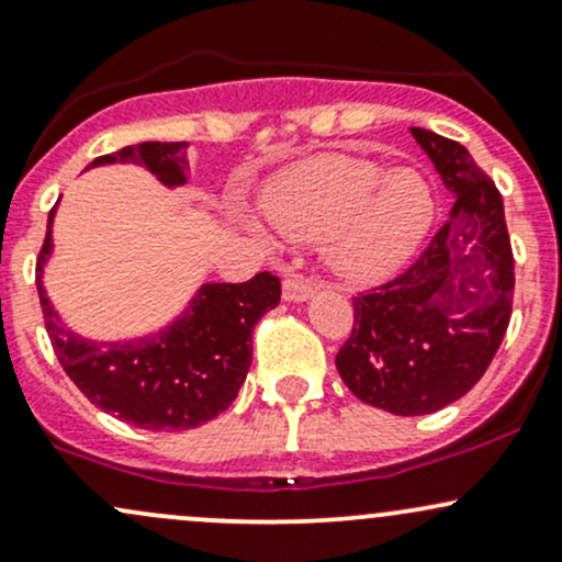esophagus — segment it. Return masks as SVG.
Returning <instances> with one entry per match:
<instances>
[{"instance_id": "1", "label": "esophagus", "mask_w": 562, "mask_h": 562, "mask_svg": "<svg viewBox=\"0 0 562 562\" xmlns=\"http://www.w3.org/2000/svg\"><path fill=\"white\" fill-rule=\"evenodd\" d=\"M318 289V283L313 279H307V276H286L283 279V300H289V303H305L307 297H311L313 292Z\"/></svg>"}]
</instances>
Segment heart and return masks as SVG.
<instances>
[{"label": "heart", "mask_w": 562, "mask_h": 562, "mask_svg": "<svg viewBox=\"0 0 562 562\" xmlns=\"http://www.w3.org/2000/svg\"><path fill=\"white\" fill-rule=\"evenodd\" d=\"M265 214L286 238H329L346 279L372 281L418 249L434 220V192L418 171H383L375 160L318 155L281 173Z\"/></svg>", "instance_id": "heart-1"}]
</instances>
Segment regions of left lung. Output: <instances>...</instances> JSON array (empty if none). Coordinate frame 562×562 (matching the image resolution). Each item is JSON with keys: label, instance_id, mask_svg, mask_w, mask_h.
I'll return each instance as SVG.
<instances>
[{"label": "left lung", "instance_id": "1", "mask_svg": "<svg viewBox=\"0 0 562 562\" xmlns=\"http://www.w3.org/2000/svg\"><path fill=\"white\" fill-rule=\"evenodd\" d=\"M456 195L448 222L396 279L353 297L335 356L342 383L372 407L428 415L485 375L512 318L515 257L504 201L463 144L413 128Z\"/></svg>", "mask_w": 562, "mask_h": 562}]
</instances>
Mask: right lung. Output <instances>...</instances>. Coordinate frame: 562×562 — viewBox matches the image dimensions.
Masks as SVG:
<instances>
[{"label": "right lung", "instance_id": "right-lung-1", "mask_svg": "<svg viewBox=\"0 0 562 562\" xmlns=\"http://www.w3.org/2000/svg\"><path fill=\"white\" fill-rule=\"evenodd\" d=\"M136 162L166 187L187 182V142H144L101 155L88 168ZM58 206V203H56ZM37 259L45 329L64 372L95 407L147 431L198 428L231 407L251 367V331L281 300V281L257 273L244 283H203L184 316L138 340H86L53 311L42 270L53 251V214Z\"/></svg>", "mask_w": 562, "mask_h": 562}]
</instances>
